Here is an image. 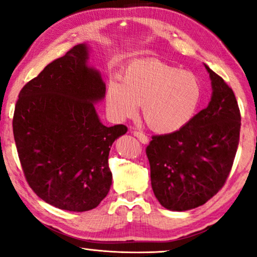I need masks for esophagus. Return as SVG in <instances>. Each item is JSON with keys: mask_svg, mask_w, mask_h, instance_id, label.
Returning a JSON list of instances; mask_svg holds the SVG:
<instances>
[{"mask_svg": "<svg viewBox=\"0 0 257 257\" xmlns=\"http://www.w3.org/2000/svg\"><path fill=\"white\" fill-rule=\"evenodd\" d=\"M133 135H135L137 138L140 140V143H143V144L149 143V137H147L145 133H143L140 131H133Z\"/></svg>", "mask_w": 257, "mask_h": 257, "instance_id": "obj_1", "label": "esophagus"}]
</instances>
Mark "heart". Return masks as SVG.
<instances>
[{
	"label": "heart",
	"mask_w": 257,
	"mask_h": 257,
	"mask_svg": "<svg viewBox=\"0 0 257 257\" xmlns=\"http://www.w3.org/2000/svg\"><path fill=\"white\" fill-rule=\"evenodd\" d=\"M202 86L198 77L159 59H139L127 65L121 83H108L106 104L118 119L133 117L143 105L147 126L158 133L185 127L198 110Z\"/></svg>",
	"instance_id": "1"
}]
</instances>
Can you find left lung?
<instances>
[{"label":"left lung","instance_id":"1","mask_svg":"<svg viewBox=\"0 0 257 257\" xmlns=\"http://www.w3.org/2000/svg\"><path fill=\"white\" fill-rule=\"evenodd\" d=\"M205 66L213 89L208 106L179 131L153 136L146 147L154 195L178 212L203 205L223 187L240 140L241 113L233 90Z\"/></svg>","mask_w":257,"mask_h":257}]
</instances>
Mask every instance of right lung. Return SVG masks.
<instances>
[{"label": "right lung", "mask_w": 257, "mask_h": 257, "mask_svg": "<svg viewBox=\"0 0 257 257\" xmlns=\"http://www.w3.org/2000/svg\"><path fill=\"white\" fill-rule=\"evenodd\" d=\"M87 47L75 45L20 91L13 132L24 177L49 205L86 212L99 205L112 184L108 153L125 125L111 127L93 103L105 83L86 65Z\"/></svg>", "instance_id": "right-lung-1"}]
</instances>
